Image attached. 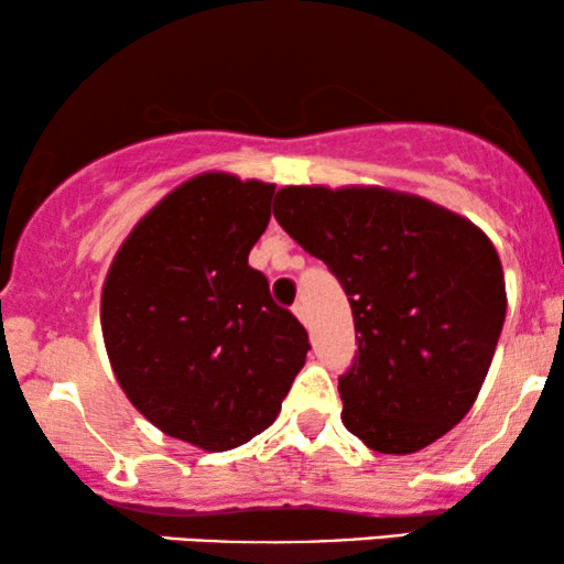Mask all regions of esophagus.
Returning a JSON list of instances; mask_svg holds the SVG:
<instances>
[{"label":"esophagus","instance_id":"1","mask_svg":"<svg viewBox=\"0 0 564 564\" xmlns=\"http://www.w3.org/2000/svg\"><path fill=\"white\" fill-rule=\"evenodd\" d=\"M293 314H296L301 322H306V304H304V301H296V304H293Z\"/></svg>","mask_w":564,"mask_h":564}]
</instances>
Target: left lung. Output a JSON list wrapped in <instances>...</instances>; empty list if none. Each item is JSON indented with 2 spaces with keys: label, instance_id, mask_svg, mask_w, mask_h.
I'll return each instance as SVG.
<instances>
[{
  "label": "left lung",
  "instance_id": "1",
  "mask_svg": "<svg viewBox=\"0 0 564 564\" xmlns=\"http://www.w3.org/2000/svg\"><path fill=\"white\" fill-rule=\"evenodd\" d=\"M273 217L350 299L358 352L339 378L343 424L411 455L478 399L506 319L501 258L470 219L380 186H285Z\"/></svg>",
  "mask_w": 564,
  "mask_h": 564
}]
</instances>
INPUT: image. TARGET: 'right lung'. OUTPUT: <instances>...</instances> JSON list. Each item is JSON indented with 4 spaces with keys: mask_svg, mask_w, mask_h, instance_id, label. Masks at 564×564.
Here are the masks:
<instances>
[{
    "mask_svg": "<svg viewBox=\"0 0 564 564\" xmlns=\"http://www.w3.org/2000/svg\"><path fill=\"white\" fill-rule=\"evenodd\" d=\"M273 194L221 171L188 178L132 227L101 289V335L124 395L206 452L268 430L312 350L248 265Z\"/></svg>",
    "mask_w": 564,
    "mask_h": 564,
    "instance_id": "right-lung-1",
    "label": "right lung"
}]
</instances>
